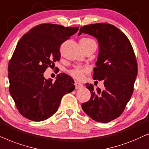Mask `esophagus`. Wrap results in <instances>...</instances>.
<instances>
[{
  "mask_svg": "<svg viewBox=\"0 0 149 149\" xmlns=\"http://www.w3.org/2000/svg\"><path fill=\"white\" fill-rule=\"evenodd\" d=\"M83 87V84L82 83L78 82H75V88L76 89H79V88H82Z\"/></svg>",
  "mask_w": 149,
  "mask_h": 149,
  "instance_id": "34e87169",
  "label": "esophagus"
}]
</instances>
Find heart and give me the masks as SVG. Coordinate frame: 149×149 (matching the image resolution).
I'll return each mask as SVG.
<instances>
[{"instance_id":"obj_1","label":"heart","mask_w":149,"mask_h":149,"mask_svg":"<svg viewBox=\"0 0 149 149\" xmlns=\"http://www.w3.org/2000/svg\"><path fill=\"white\" fill-rule=\"evenodd\" d=\"M81 41L82 42L88 43L91 42H94V40H93L92 39L90 38H82L80 39ZM89 71V67L87 66H76L73 67V69H71V70L69 71V73L71 76H72L73 78L78 79V80H80L82 79L83 77H84V74L86 72H88Z\"/></svg>"}]
</instances>
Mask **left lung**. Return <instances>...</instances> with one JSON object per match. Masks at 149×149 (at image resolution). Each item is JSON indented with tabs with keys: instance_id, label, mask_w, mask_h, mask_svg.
<instances>
[{
	"instance_id": "obj_1",
	"label": "left lung",
	"mask_w": 149,
	"mask_h": 149,
	"mask_svg": "<svg viewBox=\"0 0 149 149\" xmlns=\"http://www.w3.org/2000/svg\"><path fill=\"white\" fill-rule=\"evenodd\" d=\"M82 33L97 39L100 52L93 78L104 81L105 88L95 90L92 84H86L91 98L82 108L92 119L106 123L121 115L133 94L138 74L136 55L127 37L114 25L83 26L78 35Z\"/></svg>"
}]
</instances>
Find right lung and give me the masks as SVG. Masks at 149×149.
<instances>
[{
  "mask_svg": "<svg viewBox=\"0 0 149 149\" xmlns=\"http://www.w3.org/2000/svg\"><path fill=\"white\" fill-rule=\"evenodd\" d=\"M41 24L21 37L8 65L9 93L19 112L33 121L47 119L56 112L61 99L74 90L73 80L58 74L54 82L46 80L43 73L60 61L61 44L78 31Z\"/></svg>",
  "mask_w": 149,
  "mask_h": 149,
  "instance_id": "right-lung-1",
  "label": "right lung"
}]
</instances>
